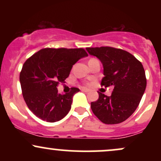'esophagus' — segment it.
I'll use <instances>...</instances> for the list:
<instances>
[{"label":"esophagus","instance_id":"34e87169","mask_svg":"<svg viewBox=\"0 0 161 161\" xmlns=\"http://www.w3.org/2000/svg\"><path fill=\"white\" fill-rule=\"evenodd\" d=\"M82 92H89V90H88V88H82Z\"/></svg>","mask_w":161,"mask_h":161}]
</instances>
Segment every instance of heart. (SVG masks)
Returning <instances> with one entry per match:
<instances>
[{
	"label": "heart",
	"instance_id": "b5f03b06",
	"mask_svg": "<svg viewBox=\"0 0 161 161\" xmlns=\"http://www.w3.org/2000/svg\"><path fill=\"white\" fill-rule=\"evenodd\" d=\"M94 59H95V58H92V59H90V60H94Z\"/></svg>",
	"mask_w": 161,
	"mask_h": 161
}]
</instances>
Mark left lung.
<instances>
[{"label":"left lung","mask_w":161,"mask_h":161,"mask_svg":"<svg viewBox=\"0 0 161 161\" xmlns=\"http://www.w3.org/2000/svg\"><path fill=\"white\" fill-rule=\"evenodd\" d=\"M104 66L101 86H112L110 96L98 92L99 97L91 103L94 114L105 124L125 121L138 108L145 91L147 81L143 66L128 51L112 47H86Z\"/></svg>","instance_id":"left-lung-1"}]
</instances>
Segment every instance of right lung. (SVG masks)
I'll use <instances>...</instances> for the list:
<instances>
[{
	"mask_svg": "<svg viewBox=\"0 0 161 161\" xmlns=\"http://www.w3.org/2000/svg\"><path fill=\"white\" fill-rule=\"evenodd\" d=\"M88 56L84 48H43L24 63L19 75L22 93L29 110L42 120L62 119L71 108L73 96L79 92L59 94L57 86L69 76L73 65Z\"/></svg>",
	"mask_w": 161,
	"mask_h": 161,
	"instance_id": "obj_1",
	"label": "right lung"
}]
</instances>
